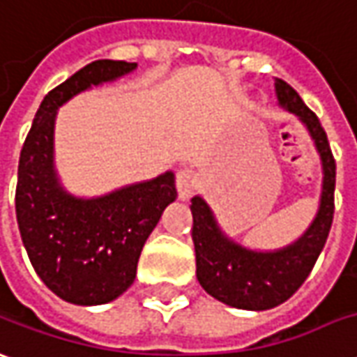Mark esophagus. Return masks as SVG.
Masks as SVG:
<instances>
[{"instance_id":"1","label":"esophagus","mask_w":357,"mask_h":357,"mask_svg":"<svg viewBox=\"0 0 357 357\" xmlns=\"http://www.w3.org/2000/svg\"><path fill=\"white\" fill-rule=\"evenodd\" d=\"M176 185H178L179 199H189L197 188V174L191 169H179L176 176Z\"/></svg>"}]
</instances>
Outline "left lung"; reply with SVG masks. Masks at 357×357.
Instances as JSON below:
<instances>
[{
	"mask_svg": "<svg viewBox=\"0 0 357 357\" xmlns=\"http://www.w3.org/2000/svg\"><path fill=\"white\" fill-rule=\"evenodd\" d=\"M280 107L293 113L309 130L321 156V203L309 229L295 242L278 250H252L230 238L201 195L191 199L193 244L201 287L220 303L244 311H268L289 299L309 278L326 244L334 217L336 162L319 117L303 103L299 93L275 77Z\"/></svg>",
	"mask_w": 357,
	"mask_h": 357,
	"instance_id": "obj_1",
	"label": "left lung"
}]
</instances>
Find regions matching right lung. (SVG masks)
Segmentation results:
<instances>
[{
	"label": "right lung",
	"instance_id": "add662e5",
	"mask_svg": "<svg viewBox=\"0 0 357 357\" xmlns=\"http://www.w3.org/2000/svg\"><path fill=\"white\" fill-rule=\"evenodd\" d=\"M135 70L137 62L123 60H96L77 70L43 99L21 150L15 191L21 238L46 287L74 305H105L132 285L144 242L178 197L174 172L99 197H77L54 166L58 109Z\"/></svg>",
	"mask_w": 357,
	"mask_h": 357
}]
</instances>
